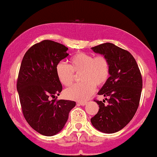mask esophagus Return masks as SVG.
<instances>
[{"instance_id": "34e87169", "label": "esophagus", "mask_w": 157, "mask_h": 157, "mask_svg": "<svg viewBox=\"0 0 157 157\" xmlns=\"http://www.w3.org/2000/svg\"><path fill=\"white\" fill-rule=\"evenodd\" d=\"M77 104L81 105V106H85L86 104V102H81V101H78V102H77Z\"/></svg>"}]
</instances>
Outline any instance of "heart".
I'll use <instances>...</instances> for the list:
<instances>
[{
  "instance_id": "obj_1",
  "label": "heart",
  "mask_w": 157,
  "mask_h": 157,
  "mask_svg": "<svg viewBox=\"0 0 157 157\" xmlns=\"http://www.w3.org/2000/svg\"><path fill=\"white\" fill-rule=\"evenodd\" d=\"M56 75L64 86L71 85L74 78V73H80L81 83L73 84L64 91L67 98L75 101H85L95 90V86H101L107 82L110 74V66L104 56H94L79 52L72 56L70 65L63 62L56 67Z\"/></svg>"
}]
</instances>
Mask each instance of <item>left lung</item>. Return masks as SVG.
<instances>
[{
  "mask_svg": "<svg viewBox=\"0 0 157 157\" xmlns=\"http://www.w3.org/2000/svg\"><path fill=\"white\" fill-rule=\"evenodd\" d=\"M95 53L107 59L110 76L101 87L98 95H103L108 102L95 101L99 105L98 113L91 118L97 130L112 134L124 128L137 112L140 100L143 79L137 62L131 53L110 42L91 48Z\"/></svg>",
  "mask_w": 157,
  "mask_h": 157,
  "instance_id": "left-lung-1",
  "label": "left lung"
}]
</instances>
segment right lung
I'll return each instance as SVG.
<instances>
[{
  "label": "right lung",
  "instance_id": "obj_1",
  "mask_svg": "<svg viewBox=\"0 0 157 157\" xmlns=\"http://www.w3.org/2000/svg\"><path fill=\"white\" fill-rule=\"evenodd\" d=\"M68 48L52 40L31 47L20 65L17 90L24 117L33 129L45 136L58 134L75 102L51 100L59 95L62 86L56 75V64L68 55Z\"/></svg>",
  "mask_w": 157,
  "mask_h": 157
}]
</instances>
